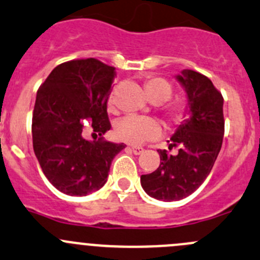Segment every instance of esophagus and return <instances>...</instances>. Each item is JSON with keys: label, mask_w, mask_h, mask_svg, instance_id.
Here are the masks:
<instances>
[{"label": "esophagus", "mask_w": 260, "mask_h": 260, "mask_svg": "<svg viewBox=\"0 0 260 260\" xmlns=\"http://www.w3.org/2000/svg\"><path fill=\"white\" fill-rule=\"evenodd\" d=\"M131 151H132L135 155H141L143 152V148L142 147H131Z\"/></svg>", "instance_id": "obj_1"}]
</instances>
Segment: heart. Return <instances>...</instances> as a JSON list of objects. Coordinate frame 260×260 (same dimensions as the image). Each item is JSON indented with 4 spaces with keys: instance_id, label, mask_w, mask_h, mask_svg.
I'll list each match as a JSON object with an SVG mask.
<instances>
[{
    "instance_id": "obj_1",
    "label": "heart",
    "mask_w": 260,
    "mask_h": 260,
    "mask_svg": "<svg viewBox=\"0 0 260 260\" xmlns=\"http://www.w3.org/2000/svg\"><path fill=\"white\" fill-rule=\"evenodd\" d=\"M145 91L155 104H161L170 99L174 87L171 82L164 77L153 76L145 81ZM115 105H117V89H113L108 98V110L114 112ZM188 113V102L183 98L168 102L162 107L164 118L170 125L180 124L186 118ZM114 133L119 141L138 146L145 143L146 141L157 138L161 135V125L152 118H138L129 115L115 123Z\"/></svg>"
}]
</instances>
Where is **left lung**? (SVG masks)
<instances>
[{"label":"left lung","instance_id":"8db88e82","mask_svg":"<svg viewBox=\"0 0 260 260\" xmlns=\"http://www.w3.org/2000/svg\"><path fill=\"white\" fill-rule=\"evenodd\" d=\"M186 92L190 118L184 119L171 136L178 155L158 150L160 165L141 175L143 190L156 200L173 202L197 190L211 173L225 133L223 98L212 81L200 72L184 70L176 76Z\"/></svg>","mask_w":260,"mask_h":260}]
</instances>
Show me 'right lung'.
Instances as JSON below:
<instances>
[{"label": "right lung", "mask_w": 260, "mask_h": 260, "mask_svg": "<svg viewBox=\"0 0 260 260\" xmlns=\"http://www.w3.org/2000/svg\"><path fill=\"white\" fill-rule=\"evenodd\" d=\"M114 77V67L95 58L74 59L55 67L38 90L32 147L44 175L62 193L99 190L113 158L125 147L103 138L112 128L107 103ZM87 132L94 141L84 138Z\"/></svg>", "instance_id": "1"}]
</instances>
